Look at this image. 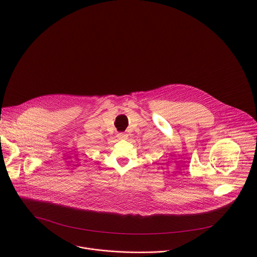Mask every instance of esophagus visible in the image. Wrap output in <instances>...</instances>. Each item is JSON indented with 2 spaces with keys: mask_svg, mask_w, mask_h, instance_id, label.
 Masks as SVG:
<instances>
[{
  "mask_svg": "<svg viewBox=\"0 0 257 257\" xmlns=\"http://www.w3.org/2000/svg\"><path fill=\"white\" fill-rule=\"evenodd\" d=\"M127 134L126 133H119L118 135H117V137H118V139H120V140H125V139H127Z\"/></svg>",
  "mask_w": 257,
  "mask_h": 257,
  "instance_id": "esophagus-1",
  "label": "esophagus"
}]
</instances>
